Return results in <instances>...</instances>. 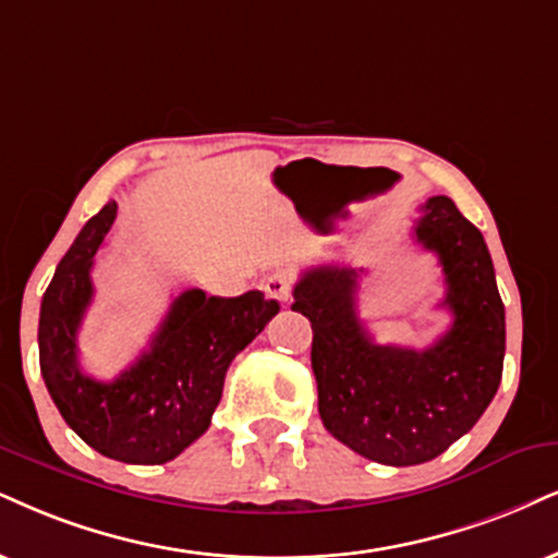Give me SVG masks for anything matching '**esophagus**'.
<instances>
[{
  "instance_id": "esophagus-1",
  "label": "esophagus",
  "mask_w": 558,
  "mask_h": 558,
  "mask_svg": "<svg viewBox=\"0 0 558 558\" xmlns=\"http://www.w3.org/2000/svg\"><path fill=\"white\" fill-rule=\"evenodd\" d=\"M292 284H294L292 274L277 271V274H271V277H266L264 292L268 300L279 302V305H287V302L292 300Z\"/></svg>"
}]
</instances>
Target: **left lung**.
Wrapping results in <instances>:
<instances>
[{
    "instance_id": "8db88e82",
    "label": "left lung",
    "mask_w": 558,
    "mask_h": 558,
    "mask_svg": "<svg viewBox=\"0 0 558 558\" xmlns=\"http://www.w3.org/2000/svg\"><path fill=\"white\" fill-rule=\"evenodd\" d=\"M439 258L450 328L422 349L380 347L356 313L364 268L323 264L302 271L292 311L313 326L318 411L331 435L385 465L442 456L492 403L505 364V305L484 235L452 198L432 196L414 227Z\"/></svg>"
}]
</instances>
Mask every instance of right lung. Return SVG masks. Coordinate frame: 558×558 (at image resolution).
<instances>
[{"instance_id":"obj_1","label":"right lung","mask_w":558,"mask_h":558,"mask_svg":"<svg viewBox=\"0 0 558 558\" xmlns=\"http://www.w3.org/2000/svg\"><path fill=\"white\" fill-rule=\"evenodd\" d=\"M119 204L108 202L74 238L40 302L38 356L59 414L100 456L121 463H168L209 429L230 362L279 313L251 290L240 298H206L185 290L153 336L147 352L116 380L82 373L77 331L93 302L95 253Z\"/></svg>"}]
</instances>
